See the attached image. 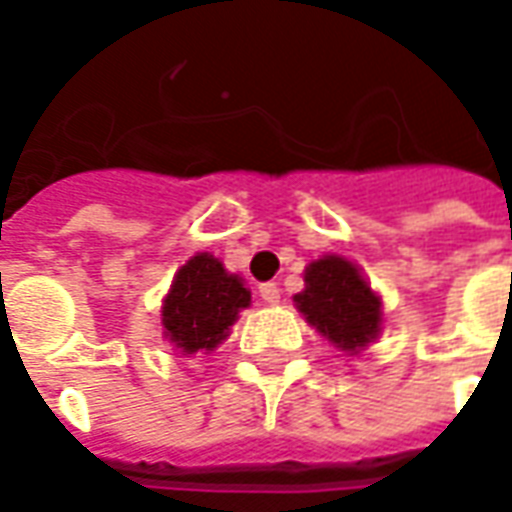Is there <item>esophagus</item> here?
<instances>
[{"instance_id":"esophagus-1","label":"esophagus","mask_w":512,"mask_h":512,"mask_svg":"<svg viewBox=\"0 0 512 512\" xmlns=\"http://www.w3.org/2000/svg\"><path fill=\"white\" fill-rule=\"evenodd\" d=\"M260 296H263L266 305H277L280 302V285L277 282H263L260 285Z\"/></svg>"}]
</instances>
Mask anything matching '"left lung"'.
<instances>
[{"mask_svg": "<svg viewBox=\"0 0 512 512\" xmlns=\"http://www.w3.org/2000/svg\"><path fill=\"white\" fill-rule=\"evenodd\" d=\"M302 277L305 288L293 293V305L335 352L355 357L380 338L382 296L355 260L321 255L307 263Z\"/></svg>", "mask_w": 512, "mask_h": 512, "instance_id": "8db88e82", "label": "left lung"}]
</instances>
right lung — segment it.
<instances>
[{
  "label": "right lung",
  "instance_id": "obj_1",
  "mask_svg": "<svg viewBox=\"0 0 512 512\" xmlns=\"http://www.w3.org/2000/svg\"><path fill=\"white\" fill-rule=\"evenodd\" d=\"M249 305L252 291L244 277L227 271L216 255L196 252L177 268L163 296V338L180 357L213 355Z\"/></svg>",
  "mask_w": 512,
  "mask_h": 512
}]
</instances>
